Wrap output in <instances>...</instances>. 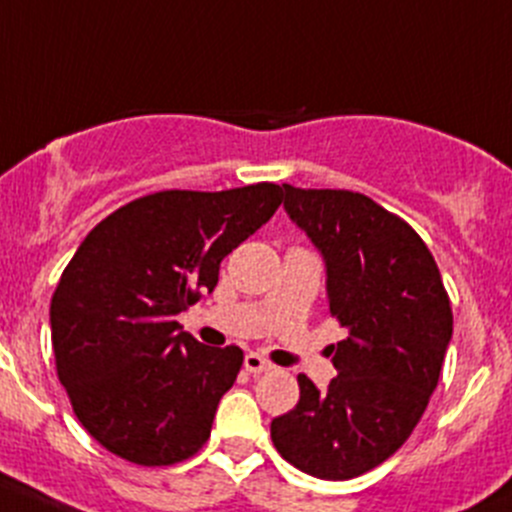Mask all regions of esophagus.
Here are the masks:
<instances>
[{"instance_id": "esophagus-1", "label": "esophagus", "mask_w": 512, "mask_h": 512, "mask_svg": "<svg viewBox=\"0 0 512 512\" xmlns=\"http://www.w3.org/2000/svg\"><path fill=\"white\" fill-rule=\"evenodd\" d=\"M245 370L252 372V375H260V372L272 370V362H267L265 357L257 355V352H247V355H245Z\"/></svg>"}]
</instances>
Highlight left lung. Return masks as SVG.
Segmentation results:
<instances>
[{"instance_id":"8db88e82","label":"left lung","mask_w":512,"mask_h":512,"mask_svg":"<svg viewBox=\"0 0 512 512\" xmlns=\"http://www.w3.org/2000/svg\"><path fill=\"white\" fill-rule=\"evenodd\" d=\"M285 187V210L320 247L330 315L347 327L332 377L272 420L277 453L307 475L350 480L390 458L423 418L453 337L435 257L395 212L350 190Z\"/></svg>"}]
</instances>
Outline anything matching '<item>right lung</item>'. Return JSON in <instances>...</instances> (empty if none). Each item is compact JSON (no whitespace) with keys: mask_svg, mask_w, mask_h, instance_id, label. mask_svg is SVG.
Wrapping results in <instances>:
<instances>
[{"mask_svg":"<svg viewBox=\"0 0 512 512\" xmlns=\"http://www.w3.org/2000/svg\"><path fill=\"white\" fill-rule=\"evenodd\" d=\"M280 202L272 182L152 192L77 247L49 307L54 365L77 420L109 453L162 468L207 443L245 355L202 345L175 317L215 290L220 262Z\"/></svg>","mask_w":512,"mask_h":512,"instance_id":"obj_1","label":"right lung"}]
</instances>
